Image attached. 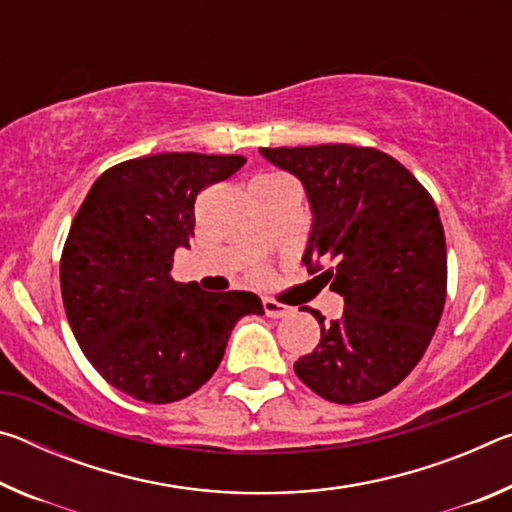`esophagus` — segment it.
Returning a JSON list of instances; mask_svg holds the SVG:
<instances>
[{"label":"esophagus","mask_w":512,"mask_h":512,"mask_svg":"<svg viewBox=\"0 0 512 512\" xmlns=\"http://www.w3.org/2000/svg\"><path fill=\"white\" fill-rule=\"evenodd\" d=\"M264 311H266L268 318H284V316L291 314V307L282 305V302H277V300L264 298Z\"/></svg>","instance_id":"1"}]
</instances>
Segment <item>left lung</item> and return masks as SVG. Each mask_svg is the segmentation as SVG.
<instances>
[{
  "label": "left lung",
  "mask_w": 512,
  "mask_h": 512,
  "mask_svg": "<svg viewBox=\"0 0 512 512\" xmlns=\"http://www.w3.org/2000/svg\"><path fill=\"white\" fill-rule=\"evenodd\" d=\"M305 187L311 230L302 262L343 296L314 352L293 363L316 395L368 402L418 366L443 316L447 248L438 207L391 155L350 144L259 149Z\"/></svg>",
  "instance_id": "obj_1"
}]
</instances>
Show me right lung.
<instances>
[{"label":"right lung","instance_id":"obj_1","mask_svg":"<svg viewBox=\"0 0 512 512\" xmlns=\"http://www.w3.org/2000/svg\"><path fill=\"white\" fill-rule=\"evenodd\" d=\"M244 155L158 153L97 178L60 257L69 327L117 391L169 404L198 391L223 359L232 327L264 314L250 291L207 293L173 282V253L189 248L201 189L244 167Z\"/></svg>","mask_w":512,"mask_h":512}]
</instances>
